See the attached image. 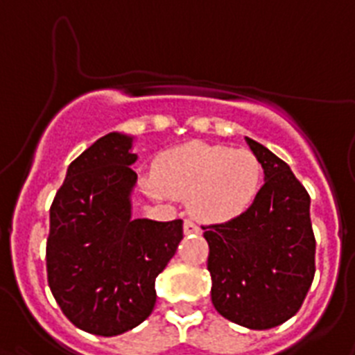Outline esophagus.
<instances>
[{
  "instance_id": "obj_1",
  "label": "esophagus",
  "mask_w": 355,
  "mask_h": 355,
  "mask_svg": "<svg viewBox=\"0 0 355 355\" xmlns=\"http://www.w3.org/2000/svg\"><path fill=\"white\" fill-rule=\"evenodd\" d=\"M200 232V227L195 223V221L186 220L184 221V234H198Z\"/></svg>"
}]
</instances>
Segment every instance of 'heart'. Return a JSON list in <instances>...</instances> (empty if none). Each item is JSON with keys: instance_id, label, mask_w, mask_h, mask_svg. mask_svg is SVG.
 <instances>
[{"instance_id": "heart-1", "label": "heart", "mask_w": 355, "mask_h": 355, "mask_svg": "<svg viewBox=\"0 0 355 355\" xmlns=\"http://www.w3.org/2000/svg\"><path fill=\"white\" fill-rule=\"evenodd\" d=\"M263 184V166L248 150L187 143L157 160V177L144 178L155 198L187 200L189 211L207 223H223L250 209Z\"/></svg>"}]
</instances>
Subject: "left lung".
Returning <instances> with one entry per match:
<instances>
[{"instance_id": "8db88e82", "label": "left lung", "mask_w": 355, "mask_h": 355, "mask_svg": "<svg viewBox=\"0 0 355 355\" xmlns=\"http://www.w3.org/2000/svg\"><path fill=\"white\" fill-rule=\"evenodd\" d=\"M266 182L248 211L202 227L216 311L237 325L264 331L298 313L314 279L311 198L284 160L246 137Z\"/></svg>"}]
</instances>
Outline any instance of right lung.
<instances>
[{
  "label": "right lung",
  "mask_w": 355,
  "mask_h": 355,
  "mask_svg": "<svg viewBox=\"0 0 355 355\" xmlns=\"http://www.w3.org/2000/svg\"><path fill=\"white\" fill-rule=\"evenodd\" d=\"M132 137L107 134L76 157L49 209L48 284L75 327L118 336L152 314L155 279L184 237L182 220L132 218Z\"/></svg>",
  "instance_id": "1"
}]
</instances>
